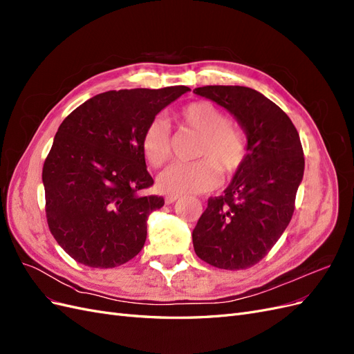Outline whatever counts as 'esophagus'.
Listing matches in <instances>:
<instances>
[{"instance_id":"esophagus-1","label":"esophagus","mask_w":354,"mask_h":354,"mask_svg":"<svg viewBox=\"0 0 354 354\" xmlns=\"http://www.w3.org/2000/svg\"><path fill=\"white\" fill-rule=\"evenodd\" d=\"M180 196L178 195H167L165 196V203L167 205H171V203H174Z\"/></svg>"}]
</instances>
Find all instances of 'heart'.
I'll return each instance as SVG.
<instances>
[{
	"label": "heart",
	"instance_id": "obj_1",
	"mask_svg": "<svg viewBox=\"0 0 354 354\" xmlns=\"http://www.w3.org/2000/svg\"><path fill=\"white\" fill-rule=\"evenodd\" d=\"M180 121L202 136L196 158L192 164L176 162L158 177V187L168 195L199 194L218 185L223 174H233L245 160L246 137L230 125L227 115L211 102H195L178 113ZM142 149L152 167H162L171 156V134L165 120L156 118L146 127Z\"/></svg>",
	"mask_w": 354,
	"mask_h": 354
}]
</instances>
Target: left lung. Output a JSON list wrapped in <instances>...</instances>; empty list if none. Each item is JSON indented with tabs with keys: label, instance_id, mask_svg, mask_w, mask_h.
I'll use <instances>...</instances> for the list:
<instances>
[{
	"label": "left lung",
	"instance_id": "1",
	"mask_svg": "<svg viewBox=\"0 0 354 354\" xmlns=\"http://www.w3.org/2000/svg\"><path fill=\"white\" fill-rule=\"evenodd\" d=\"M226 109L246 136V156L223 196L209 198L192 233L196 255L226 270L259 263L282 236L304 174V153L288 115L241 85L194 90Z\"/></svg>",
	"mask_w": 354,
	"mask_h": 354
}]
</instances>
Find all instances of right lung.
Returning <instances> with one entry per match:
<instances>
[{
    "instance_id": "1",
    "label": "right lung",
    "mask_w": 354,
    "mask_h": 354,
    "mask_svg": "<svg viewBox=\"0 0 354 354\" xmlns=\"http://www.w3.org/2000/svg\"><path fill=\"white\" fill-rule=\"evenodd\" d=\"M185 85L94 95L65 118L42 168L48 227L78 263L111 269L142 251L147 218L164 198L146 196L153 185L142 138Z\"/></svg>"
}]
</instances>
